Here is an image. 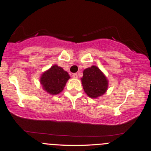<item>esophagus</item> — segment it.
<instances>
[{"instance_id":"1","label":"esophagus","mask_w":151,"mask_h":151,"mask_svg":"<svg viewBox=\"0 0 151 151\" xmlns=\"http://www.w3.org/2000/svg\"><path fill=\"white\" fill-rule=\"evenodd\" d=\"M72 77L75 78V79H77V78H78L77 74V73H74L73 74H72Z\"/></svg>"}]
</instances>
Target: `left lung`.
<instances>
[{"mask_svg": "<svg viewBox=\"0 0 151 151\" xmlns=\"http://www.w3.org/2000/svg\"><path fill=\"white\" fill-rule=\"evenodd\" d=\"M81 82L84 91L91 98H97L101 96L108 88L106 78L96 66L84 70Z\"/></svg>", "mask_w": 151, "mask_h": 151, "instance_id": "left-lung-1", "label": "left lung"}]
</instances>
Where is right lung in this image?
Returning <instances> with one entry per match:
<instances>
[{
  "label": "right lung",
  "instance_id": "right-lung-1",
  "mask_svg": "<svg viewBox=\"0 0 151 151\" xmlns=\"http://www.w3.org/2000/svg\"><path fill=\"white\" fill-rule=\"evenodd\" d=\"M70 75L62 67L58 65L51 67L49 70L42 74L40 82L47 92L50 94H58L63 90Z\"/></svg>",
  "mask_w": 151,
  "mask_h": 151
}]
</instances>
